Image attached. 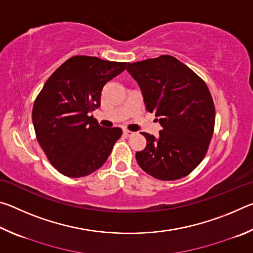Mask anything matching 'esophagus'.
<instances>
[{
  "mask_svg": "<svg viewBox=\"0 0 253 253\" xmlns=\"http://www.w3.org/2000/svg\"><path fill=\"white\" fill-rule=\"evenodd\" d=\"M132 135H134V132H132V131L128 130V129L124 130V136H125V137H130V136H132Z\"/></svg>",
  "mask_w": 253,
  "mask_h": 253,
  "instance_id": "esophagus-1",
  "label": "esophagus"
}]
</instances>
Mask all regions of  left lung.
<instances>
[{
	"instance_id": "1",
	"label": "left lung",
	"mask_w": 253,
	"mask_h": 253,
	"mask_svg": "<svg viewBox=\"0 0 253 253\" xmlns=\"http://www.w3.org/2000/svg\"><path fill=\"white\" fill-rule=\"evenodd\" d=\"M127 71L163 127L157 138L142 132L147 143L136 153L137 163L161 181L186 176L207 155L214 131L215 107L207 84L169 54L128 63Z\"/></svg>"
}]
</instances>
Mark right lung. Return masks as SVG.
<instances>
[{"instance_id":"obj_1","label":"right lung","mask_w":253,"mask_h":253,"mask_svg":"<svg viewBox=\"0 0 253 253\" xmlns=\"http://www.w3.org/2000/svg\"><path fill=\"white\" fill-rule=\"evenodd\" d=\"M126 65L75 55L46 80L34 101L32 122L38 142L59 173L84 177L105 164L123 130L102 127L89 114L100 106L104 85Z\"/></svg>"}]
</instances>
